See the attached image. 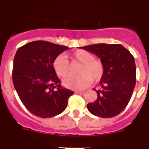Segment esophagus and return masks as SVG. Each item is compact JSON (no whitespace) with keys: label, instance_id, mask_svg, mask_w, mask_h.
I'll use <instances>...</instances> for the list:
<instances>
[{"label":"esophagus","instance_id":"1","mask_svg":"<svg viewBox=\"0 0 149 149\" xmlns=\"http://www.w3.org/2000/svg\"><path fill=\"white\" fill-rule=\"evenodd\" d=\"M75 93H77V94L83 95L84 94V91H75Z\"/></svg>","mask_w":149,"mask_h":149}]
</instances>
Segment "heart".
Returning <instances> with one entry per match:
<instances>
[{
	"mask_svg": "<svg viewBox=\"0 0 149 149\" xmlns=\"http://www.w3.org/2000/svg\"><path fill=\"white\" fill-rule=\"evenodd\" d=\"M74 62L81 63L78 69L79 75H68L63 81L65 87L74 90H81L86 88L92 81H98L104 75V65L99 59L94 58L95 56L90 51L86 50H77L70 55ZM53 67L56 75L64 77L69 72V63L66 56L60 54L53 62Z\"/></svg>",
	"mask_w": 149,
	"mask_h": 149,
	"instance_id": "heart-1",
	"label": "heart"
}]
</instances>
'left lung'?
I'll use <instances>...</instances> for the list:
<instances>
[{"label": "left lung", "mask_w": 149, "mask_h": 149, "mask_svg": "<svg viewBox=\"0 0 149 149\" xmlns=\"http://www.w3.org/2000/svg\"><path fill=\"white\" fill-rule=\"evenodd\" d=\"M101 59L104 72L96 91L97 100L87 104L91 113L111 118L125 110L131 100L136 84V65L133 55L119 44H100L81 47Z\"/></svg>", "instance_id": "obj_1"}]
</instances>
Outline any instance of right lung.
Returning <instances> with one entry per match:
<instances>
[{
  "label": "right lung",
  "instance_id": "add662e5",
  "mask_svg": "<svg viewBox=\"0 0 149 149\" xmlns=\"http://www.w3.org/2000/svg\"><path fill=\"white\" fill-rule=\"evenodd\" d=\"M69 48L46 41H34L18 48L13 60V82L29 111L41 118L63 113L73 91L63 87L53 62Z\"/></svg>",
  "mask_w": 149,
  "mask_h": 149
}]
</instances>
